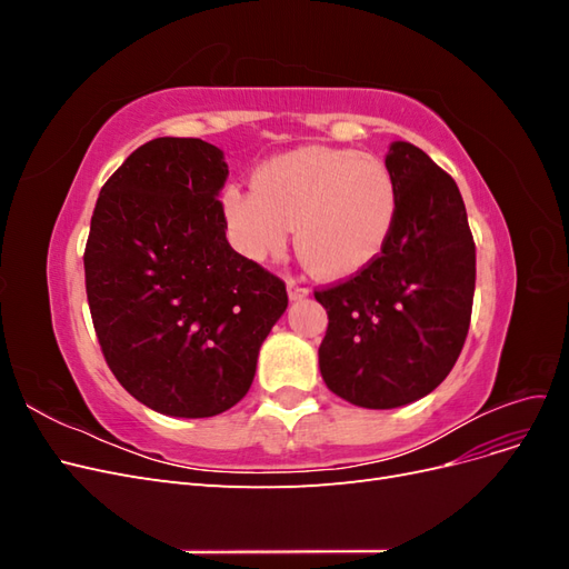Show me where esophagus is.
I'll list each match as a JSON object with an SVG mask.
<instances>
[{
	"mask_svg": "<svg viewBox=\"0 0 569 569\" xmlns=\"http://www.w3.org/2000/svg\"><path fill=\"white\" fill-rule=\"evenodd\" d=\"M287 291H289L291 301H299V299H306L308 295H311V289H308L301 280H287Z\"/></svg>",
	"mask_w": 569,
	"mask_h": 569,
	"instance_id": "34e87169",
	"label": "esophagus"
}]
</instances>
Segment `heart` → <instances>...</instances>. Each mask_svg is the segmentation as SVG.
Masks as SVG:
<instances>
[{
  "label": "heart",
  "mask_w": 569,
  "mask_h": 569,
  "mask_svg": "<svg viewBox=\"0 0 569 569\" xmlns=\"http://www.w3.org/2000/svg\"><path fill=\"white\" fill-rule=\"evenodd\" d=\"M222 216L234 247L253 261L282 256L297 228L303 263L318 278L347 280L382 256L399 194L377 157L313 144L266 161L253 192L228 189Z\"/></svg>",
  "instance_id": "1"
}]
</instances>
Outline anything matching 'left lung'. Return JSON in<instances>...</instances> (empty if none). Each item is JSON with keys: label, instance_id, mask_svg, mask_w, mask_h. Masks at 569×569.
<instances>
[{"label": "left lung", "instance_id": "obj_1", "mask_svg": "<svg viewBox=\"0 0 569 569\" xmlns=\"http://www.w3.org/2000/svg\"><path fill=\"white\" fill-rule=\"evenodd\" d=\"M385 163L399 194L389 244L356 278L316 291L330 320L322 380L375 410L408 406L446 380L475 297V242L453 178L410 142H391Z\"/></svg>", "mask_w": 569, "mask_h": 569}]
</instances>
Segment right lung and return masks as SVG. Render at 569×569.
I'll list each match as a JSON object with an SVG mask.
<instances>
[{"label": "right lung", "instance_id": "right-lung-1", "mask_svg": "<svg viewBox=\"0 0 569 569\" xmlns=\"http://www.w3.org/2000/svg\"><path fill=\"white\" fill-rule=\"evenodd\" d=\"M222 151L157 137L101 187L84 287L116 380L147 408L213 418L249 391L261 343L287 311L280 278L237 253Z\"/></svg>", "mask_w": 569, "mask_h": 569}]
</instances>
